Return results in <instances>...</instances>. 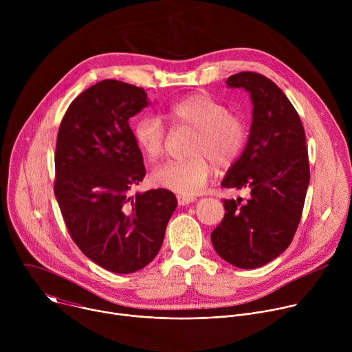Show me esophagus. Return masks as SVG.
I'll list each match as a JSON object with an SVG mask.
<instances>
[{
    "label": "esophagus",
    "mask_w": 352,
    "mask_h": 352,
    "mask_svg": "<svg viewBox=\"0 0 352 352\" xmlns=\"http://www.w3.org/2000/svg\"><path fill=\"white\" fill-rule=\"evenodd\" d=\"M177 200H178V205H179V206H185V205H189L190 202H193L195 197H192V196H185V195H178V196H177Z\"/></svg>",
    "instance_id": "obj_1"
}]
</instances>
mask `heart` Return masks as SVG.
<instances>
[{"instance_id": "heart-1", "label": "heart", "mask_w": 352, "mask_h": 352, "mask_svg": "<svg viewBox=\"0 0 352 352\" xmlns=\"http://www.w3.org/2000/svg\"><path fill=\"white\" fill-rule=\"evenodd\" d=\"M168 118L177 126L195 131L192 157L156 167L152 173L156 186L192 196L208 184L213 164L226 170L239 159L246 142L245 124L212 96L193 93L181 98L170 107ZM133 136L147 159L155 160L163 153L166 128L157 117L142 116L135 122Z\"/></svg>"}]
</instances>
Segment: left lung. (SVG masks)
I'll return each instance as SVG.
<instances>
[{
  "label": "left lung",
  "instance_id": "1",
  "mask_svg": "<svg viewBox=\"0 0 352 352\" xmlns=\"http://www.w3.org/2000/svg\"><path fill=\"white\" fill-rule=\"evenodd\" d=\"M228 87L252 102L246 146L221 186L246 189L249 197L224 199L226 214L212 232L217 255L239 269H256L280 256L298 228L309 186L305 131L283 90L256 72H239Z\"/></svg>",
  "mask_w": 352,
  "mask_h": 352
}]
</instances>
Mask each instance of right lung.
Returning <instances> with one entry per match:
<instances>
[{
  "label": "right lung",
  "mask_w": 352,
  "mask_h": 352,
  "mask_svg": "<svg viewBox=\"0 0 352 352\" xmlns=\"http://www.w3.org/2000/svg\"><path fill=\"white\" fill-rule=\"evenodd\" d=\"M150 104L142 87L106 79L68 107L57 136L54 193L82 252L128 274L152 262L177 208L167 189L129 195L146 170L129 118Z\"/></svg>",
  "instance_id": "add662e5"
}]
</instances>
